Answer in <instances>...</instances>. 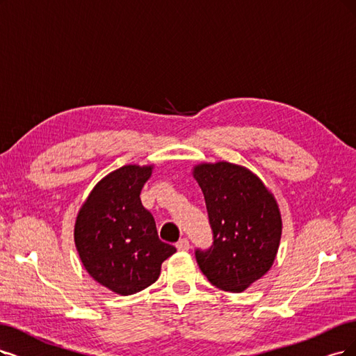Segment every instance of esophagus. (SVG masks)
I'll return each mask as SVG.
<instances>
[{
	"label": "esophagus",
	"instance_id": "esophagus-1",
	"mask_svg": "<svg viewBox=\"0 0 356 356\" xmlns=\"http://www.w3.org/2000/svg\"><path fill=\"white\" fill-rule=\"evenodd\" d=\"M176 248L179 249V251H189V248H191V245H189V241H188L186 238L180 239V241L176 243Z\"/></svg>",
	"mask_w": 356,
	"mask_h": 356
}]
</instances>
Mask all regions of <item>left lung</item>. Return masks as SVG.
I'll use <instances>...</instances> for the list:
<instances>
[{
	"mask_svg": "<svg viewBox=\"0 0 356 356\" xmlns=\"http://www.w3.org/2000/svg\"><path fill=\"white\" fill-rule=\"evenodd\" d=\"M213 243L195 258L209 283L242 292L264 275L277 254L282 217L273 195L245 167L217 163L195 167Z\"/></svg>",
	"mask_w": 356,
	"mask_h": 356,
	"instance_id": "obj_1",
	"label": "left lung"
}]
</instances>
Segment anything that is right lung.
<instances>
[{"label":"right lung","mask_w":356,"mask_h":356,"mask_svg":"<svg viewBox=\"0 0 356 356\" xmlns=\"http://www.w3.org/2000/svg\"><path fill=\"white\" fill-rule=\"evenodd\" d=\"M152 167L124 165L105 176L79 211L74 242L85 268L118 295L152 284L176 248L158 238L155 220L140 202Z\"/></svg>","instance_id":"obj_1"}]
</instances>
